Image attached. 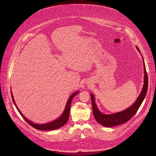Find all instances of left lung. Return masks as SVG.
<instances>
[{
    "label": "left lung",
    "instance_id": "left-lung-1",
    "mask_svg": "<svg viewBox=\"0 0 156 156\" xmlns=\"http://www.w3.org/2000/svg\"><path fill=\"white\" fill-rule=\"evenodd\" d=\"M136 47L138 50V51L141 53L138 46H136ZM143 66H144V85L143 87V90L139 97L138 98L136 101L135 102V103L133 104L131 106L126 108V110L122 111V112H117L114 114H109V115L104 114L101 113L98 108V107L96 106L94 95L93 94H91L93 114L96 120L99 123L106 127H112V126H117L128 122L137 112L138 108H140L144 99L145 98V96L147 94V87H148V78H147V75L146 70V66H145L144 60H143Z\"/></svg>",
    "mask_w": 156,
    "mask_h": 156
}]
</instances>
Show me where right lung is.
<instances>
[{
    "mask_svg": "<svg viewBox=\"0 0 156 156\" xmlns=\"http://www.w3.org/2000/svg\"><path fill=\"white\" fill-rule=\"evenodd\" d=\"M78 94V91L73 93V94H72L67 102V104L66 105L65 108L63 111V114L61 115V116L57 119V120L49 122L48 123H46V124H36V123H33L31 122H30V120H28L26 117H25L23 114L21 113L20 111L19 110L18 108L17 107V106L16 105V104L15 102L12 93L11 92V95H12V98L13 100V102L16 107V108H17V110H18L19 113L21 114V115L23 117V118L25 120V121L29 124L31 126H33V128L39 129V130H42V131H46V130H53V129H58L59 128H60L61 126H62L63 125H64L66 122H68L69 119V115H70V105H71V103L72 101L73 98L77 94Z\"/></svg>",
    "mask_w": 156,
    "mask_h": 156,
    "instance_id": "right-lung-1",
    "label": "right lung"
}]
</instances>
